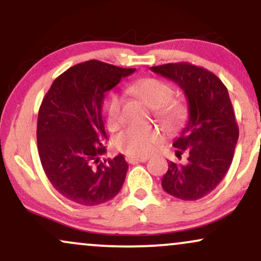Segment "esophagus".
Wrapping results in <instances>:
<instances>
[{
  "mask_svg": "<svg viewBox=\"0 0 261 261\" xmlns=\"http://www.w3.org/2000/svg\"><path fill=\"white\" fill-rule=\"evenodd\" d=\"M125 160H126L127 163L135 164V163H141V162H146L148 158L147 157H133V155H127Z\"/></svg>",
  "mask_w": 261,
  "mask_h": 261,
  "instance_id": "obj_1",
  "label": "esophagus"
}]
</instances>
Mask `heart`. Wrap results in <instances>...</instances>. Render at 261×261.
<instances>
[{
    "label": "heart",
    "instance_id": "b5f03b06",
    "mask_svg": "<svg viewBox=\"0 0 261 261\" xmlns=\"http://www.w3.org/2000/svg\"><path fill=\"white\" fill-rule=\"evenodd\" d=\"M128 92L152 108L154 119L167 130L175 131L187 118V106L180 98L170 97L172 88L168 83L155 79H142L128 87ZM122 100L116 93L108 97L104 107L107 126L115 131L124 122ZM161 130L152 126H133L121 131L114 139V146L118 151L133 157H145L154 151L163 142Z\"/></svg>",
    "mask_w": 261,
    "mask_h": 261
}]
</instances>
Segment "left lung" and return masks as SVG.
I'll list each match as a JSON object with an SVG mask.
<instances>
[{"label": "left lung", "instance_id": "1", "mask_svg": "<svg viewBox=\"0 0 261 261\" xmlns=\"http://www.w3.org/2000/svg\"><path fill=\"white\" fill-rule=\"evenodd\" d=\"M184 91L189 120L173 143L176 157L188 155L184 164L169 162L162 188L169 195L194 201L220 184L232 163L239 128L228 91L215 73L189 62L151 67Z\"/></svg>", "mask_w": 261, "mask_h": 261}]
</instances>
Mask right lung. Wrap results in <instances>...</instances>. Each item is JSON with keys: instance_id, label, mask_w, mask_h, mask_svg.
I'll use <instances>...</instances> for the list:
<instances>
[{"instance_id": "right-lung-1", "label": "right lung", "mask_w": 261, "mask_h": 261, "mask_svg": "<svg viewBox=\"0 0 261 261\" xmlns=\"http://www.w3.org/2000/svg\"><path fill=\"white\" fill-rule=\"evenodd\" d=\"M136 68L91 60L74 65L53 82L38 114L37 141L49 181L66 199L85 206L118 195L128 164L124 155L99 162L108 136L101 119L104 93Z\"/></svg>"}]
</instances>
